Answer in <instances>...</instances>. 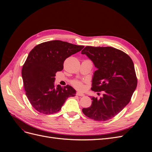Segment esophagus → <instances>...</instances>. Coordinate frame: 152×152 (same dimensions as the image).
I'll return each instance as SVG.
<instances>
[{"label": "esophagus", "instance_id": "obj_1", "mask_svg": "<svg viewBox=\"0 0 152 152\" xmlns=\"http://www.w3.org/2000/svg\"><path fill=\"white\" fill-rule=\"evenodd\" d=\"M76 94L77 96H85L83 93H80V92H77V93H76Z\"/></svg>", "mask_w": 152, "mask_h": 152}]
</instances>
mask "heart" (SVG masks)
<instances>
[{
  "label": "heart",
  "mask_w": 152,
  "mask_h": 152,
  "mask_svg": "<svg viewBox=\"0 0 152 152\" xmlns=\"http://www.w3.org/2000/svg\"><path fill=\"white\" fill-rule=\"evenodd\" d=\"M73 84L74 86L76 88H77L78 89H80V90H82L84 89V85L82 84L79 81H74L73 82Z\"/></svg>",
  "instance_id": "heart-1"
}]
</instances>
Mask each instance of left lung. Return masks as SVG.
Instances as JSON below:
<instances>
[{
    "instance_id": "8db88e82",
    "label": "left lung",
    "mask_w": 152,
    "mask_h": 152,
    "mask_svg": "<svg viewBox=\"0 0 152 152\" xmlns=\"http://www.w3.org/2000/svg\"><path fill=\"white\" fill-rule=\"evenodd\" d=\"M81 53L86 54L97 68L91 89L103 93L99 99L91 97V106L82 109V112L94 121H107L129 103L136 89L134 63L127 54L112 47L86 46Z\"/></svg>"
}]
</instances>
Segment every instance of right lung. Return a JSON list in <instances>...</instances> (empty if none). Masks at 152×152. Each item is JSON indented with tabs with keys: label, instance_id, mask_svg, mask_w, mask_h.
I'll return each mask as SVG.
<instances>
[{
	"label": "right lung",
	"instance_id": "1",
	"mask_svg": "<svg viewBox=\"0 0 152 152\" xmlns=\"http://www.w3.org/2000/svg\"><path fill=\"white\" fill-rule=\"evenodd\" d=\"M84 47L52 40L36 45L30 52L21 75L27 98L39 112L45 115L56 113L68 98L75 96L76 91L72 86L55 85V76L63 69L64 61Z\"/></svg>",
	"mask_w": 152,
	"mask_h": 152
}]
</instances>
